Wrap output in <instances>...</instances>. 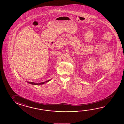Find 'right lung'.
<instances>
[{
    "instance_id": "1",
    "label": "right lung",
    "mask_w": 124,
    "mask_h": 124,
    "mask_svg": "<svg viewBox=\"0 0 124 124\" xmlns=\"http://www.w3.org/2000/svg\"><path fill=\"white\" fill-rule=\"evenodd\" d=\"M51 79L48 80V81H46L45 82H42V83H33V82H27V83H28L29 84H32V85H42L43 84H45L46 83H47L49 81H50Z\"/></svg>"
}]
</instances>
